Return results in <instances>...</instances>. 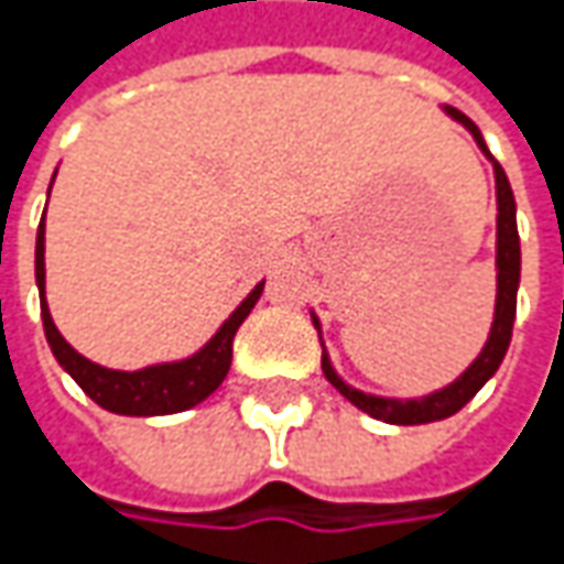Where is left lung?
<instances>
[{
    "mask_svg": "<svg viewBox=\"0 0 564 564\" xmlns=\"http://www.w3.org/2000/svg\"><path fill=\"white\" fill-rule=\"evenodd\" d=\"M443 112L452 121H458L467 134L474 138V143L480 147V153L492 163V178H496V307H492V326H489V336L480 348V355L467 364L458 377L452 379L443 389H433L426 395L417 399H392V395H373V392H364L355 389L351 382L338 377V370L333 367V358L326 351V341H323V326H319V316L311 311L314 319L316 336L323 345V373L326 379L336 386L345 399L351 401L355 408H360L364 414H370L373 421L395 423V426H414V423H433L445 421L452 414H458L467 401L474 399L489 379L496 377L499 364L506 358L511 345V326H514V311H518V285H521V238H518V206H514V194H511L509 175L506 169L492 160V153L487 150V141L480 134V128L467 119L465 112H458L455 106H443Z\"/></svg>",
    "mask_w": 564,
    "mask_h": 564,
    "instance_id": "8db88e82",
    "label": "left lung"
}]
</instances>
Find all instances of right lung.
Returning <instances> with one entry per match:
<instances>
[{"instance_id":"add662e5","label":"right lung","mask_w":564,"mask_h":564,"mask_svg":"<svg viewBox=\"0 0 564 564\" xmlns=\"http://www.w3.org/2000/svg\"><path fill=\"white\" fill-rule=\"evenodd\" d=\"M50 191H53V185H50ZM36 289H40V314H43L46 341L53 348L58 367L75 379L99 408H106L112 414H124V417H160V414H178V411L200 404L223 386L228 367H231L235 333L248 319L253 304L260 301L263 282H257L250 289L248 297L228 314L226 323L194 355L182 360L150 364L141 370H112V367L94 364L80 351H75L65 341V336L55 329L50 304H46V213H43V223L36 228Z\"/></svg>"}]
</instances>
